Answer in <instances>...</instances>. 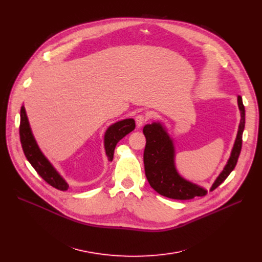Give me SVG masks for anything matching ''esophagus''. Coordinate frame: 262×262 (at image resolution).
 Wrapping results in <instances>:
<instances>
[{
  "label": "esophagus",
  "mask_w": 262,
  "mask_h": 262,
  "mask_svg": "<svg viewBox=\"0 0 262 262\" xmlns=\"http://www.w3.org/2000/svg\"><path fill=\"white\" fill-rule=\"evenodd\" d=\"M147 118L144 116V115H138L136 117V124L138 127H141L145 122H146Z\"/></svg>",
  "instance_id": "esophagus-1"
}]
</instances>
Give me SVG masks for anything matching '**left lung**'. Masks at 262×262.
Instances as JSON below:
<instances>
[{"label":"left lung","mask_w":262,"mask_h":262,"mask_svg":"<svg viewBox=\"0 0 262 262\" xmlns=\"http://www.w3.org/2000/svg\"><path fill=\"white\" fill-rule=\"evenodd\" d=\"M237 104L241 112V121L237 135L227 164L212 183L210 192L225 180L235 168L243 143L245 129V106L242 96H237ZM146 138L144 150V167L147 180L151 188L159 194L176 200H190L195 197H203L207 190L183 178L175 165V146L173 138L160 121L146 124L143 128Z\"/></svg>","instance_id":"left-lung-1"}]
</instances>
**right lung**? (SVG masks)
Returning a JSON list of instances; mask_svg holds the SVG:
<instances>
[{
    "label": "right lung",
    "instance_id": "1",
    "mask_svg": "<svg viewBox=\"0 0 262 262\" xmlns=\"http://www.w3.org/2000/svg\"><path fill=\"white\" fill-rule=\"evenodd\" d=\"M135 127L136 123L133 118L117 121L107 127L104 133L103 145L105 155L110 162L113 161L114 150L117 143L127 134L133 132ZM19 137L24 154L36 172L54 188L60 191L68 190L69 184L42 154L38 144H37L29 123L25 105H23L20 108Z\"/></svg>",
    "mask_w": 262,
    "mask_h": 262
}]
</instances>
